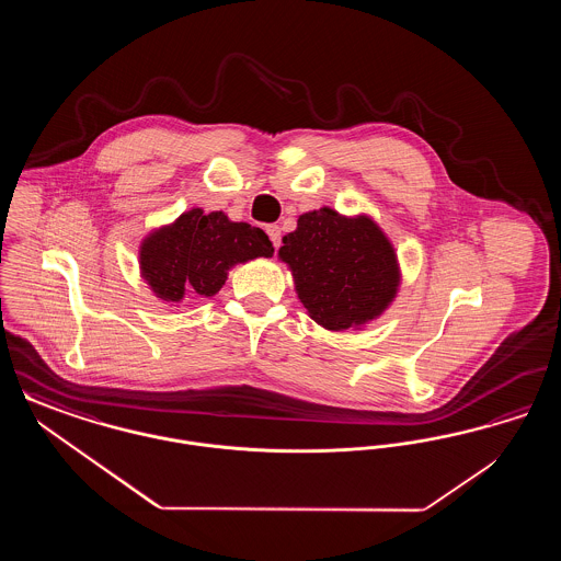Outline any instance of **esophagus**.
I'll return each mask as SVG.
<instances>
[{"label": "esophagus", "mask_w": 561, "mask_h": 561, "mask_svg": "<svg viewBox=\"0 0 561 561\" xmlns=\"http://www.w3.org/2000/svg\"><path fill=\"white\" fill-rule=\"evenodd\" d=\"M267 236L271 238V241H273V248L277 250V248H279V243H282V229H279L277 225H268Z\"/></svg>", "instance_id": "34e87169"}]
</instances>
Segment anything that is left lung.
<instances>
[{
  "instance_id": "8db88e82",
  "label": "left lung",
  "mask_w": 561,
  "mask_h": 561,
  "mask_svg": "<svg viewBox=\"0 0 561 561\" xmlns=\"http://www.w3.org/2000/svg\"><path fill=\"white\" fill-rule=\"evenodd\" d=\"M279 256L309 316L328 330H347L380 316L393 300L400 271L396 252L370 218L330 208L302 214Z\"/></svg>"
}]
</instances>
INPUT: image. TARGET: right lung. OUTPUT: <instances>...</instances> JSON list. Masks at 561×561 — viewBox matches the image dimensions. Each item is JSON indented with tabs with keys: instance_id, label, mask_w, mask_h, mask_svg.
<instances>
[{
	"instance_id": "right-lung-1",
	"label": "right lung",
	"mask_w": 561,
	"mask_h": 561,
	"mask_svg": "<svg viewBox=\"0 0 561 561\" xmlns=\"http://www.w3.org/2000/svg\"><path fill=\"white\" fill-rule=\"evenodd\" d=\"M271 254L273 245L263 229L195 208L145 240L140 268L153 293L179 302L185 293L214 296L233 265Z\"/></svg>"
}]
</instances>
